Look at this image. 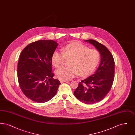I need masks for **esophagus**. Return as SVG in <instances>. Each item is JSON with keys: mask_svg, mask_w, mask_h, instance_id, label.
Segmentation results:
<instances>
[{"mask_svg": "<svg viewBox=\"0 0 135 135\" xmlns=\"http://www.w3.org/2000/svg\"><path fill=\"white\" fill-rule=\"evenodd\" d=\"M60 81L61 83H63L65 82H67L68 81V80H60Z\"/></svg>", "mask_w": 135, "mask_h": 135, "instance_id": "1", "label": "esophagus"}]
</instances>
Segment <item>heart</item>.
Here are the masks:
<instances>
[{"label":"heart","mask_w":135,"mask_h":135,"mask_svg":"<svg viewBox=\"0 0 135 135\" xmlns=\"http://www.w3.org/2000/svg\"><path fill=\"white\" fill-rule=\"evenodd\" d=\"M66 59H71L70 66L58 69L56 74L59 79L68 80L78 73L82 76L91 73L98 64L100 55L95 49H90L81 44L74 42L66 45L63 51H55L51 61L54 66L59 68L64 65Z\"/></svg>","instance_id":"obj_1"}]
</instances>
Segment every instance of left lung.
Masks as SVG:
<instances>
[{
    "label": "left lung",
    "instance_id": "obj_1",
    "mask_svg": "<svg viewBox=\"0 0 135 135\" xmlns=\"http://www.w3.org/2000/svg\"><path fill=\"white\" fill-rule=\"evenodd\" d=\"M85 41L94 45L100 52L101 63L94 74L79 83L74 95L82 102L92 104L102 100L111 90L114 78L115 63L112 55L105 45L93 39Z\"/></svg>",
    "mask_w": 135,
    "mask_h": 135
}]
</instances>
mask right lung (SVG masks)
Listing matches in <instances>:
<instances>
[{"instance_id":"right-lung-1","label":"right lung","mask_w":135,"mask_h":135,"mask_svg":"<svg viewBox=\"0 0 135 135\" xmlns=\"http://www.w3.org/2000/svg\"><path fill=\"white\" fill-rule=\"evenodd\" d=\"M58 45L52 40H40L27 45L20 55L17 70L20 88L34 102L50 101L61 84L52 78L51 72V57Z\"/></svg>"}]
</instances>
